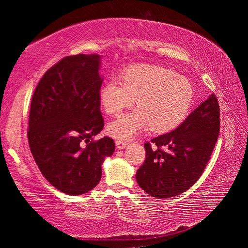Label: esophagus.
<instances>
[{
    "label": "esophagus",
    "instance_id": "esophagus-1",
    "mask_svg": "<svg viewBox=\"0 0 248 248\" xmlns=\"http://www.w3.org/2000/svg\"><path fill=\"white\" fill-rule=\"evenodd\" d=\"M127 145H128L127 142H124V141H120V140H116V146H117V149L123 150V149H124Z\"/></svg>",
    "mask_w": 248,
    "mask_h": 248
}]
</instances>
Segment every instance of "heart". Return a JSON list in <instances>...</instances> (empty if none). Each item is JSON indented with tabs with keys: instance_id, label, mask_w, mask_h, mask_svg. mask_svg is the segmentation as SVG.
<instances>
[{
	"instance_id": "b5f03b06",
	"label": "heart",
	"mask_w": 248,
	"mask_h": 248,
	"mask_svg": "<svg viewBox=\"0 0 248 248\" xmlns=\"http://www.w3.org/2000/svg\"><path fill=\"white\" fill-rule=\"evenodd\" d=\"M190 81L176 71L159 65L131 66L124 81L109 78L100 89L105 111L120 114L136 103L138 108L119 116L108 124V132L118 140L128 141L148 128L156 133L171 131L183 123L194 102Z\"/></svg>"
}]
</instances>
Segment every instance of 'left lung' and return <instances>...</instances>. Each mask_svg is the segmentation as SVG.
<instances>
[{
    "label": "left lung",
    "mask_w": 248,
    "mask_h": 248,
    "mask_svg": "<svg viewBox=\"0 0 248 248\" xmlns=\"http://www.w3.org/2000/svg\"><path fill=\"white\" fill-rule=\"evenodd\" d=\"M220 131V108L212 94L171 132L145 143L144 163L137 183L157 199L178 196L202 174Z\"/></svg>",
    "instance_id": "8db88e82"
}]
</instances>
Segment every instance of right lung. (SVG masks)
Masks as SVG:
<instances>
[{
	"mask_svg": "<svg viewBox=\"0 0 248 248\" xmlns=\"http://www.w3.org/2000/svg\"><path fill=\"white\" fill-rule=\"evenodd\" d=\"M100 59L96 53L62 59L45 73L32 95L29 148L46 179L70 196L95 188L105 158L115 152L110 138L92 141L104 128Z\"/></svg>",
	"mask_w": 248,
	"mask_h": 248,
	"instance_id": "add662e5",
	"label": "right lung"
}]
</instances>
